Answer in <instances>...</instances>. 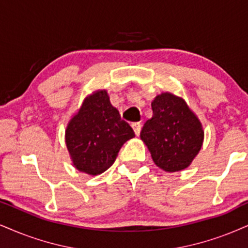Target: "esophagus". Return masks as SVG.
Returning <instances> with one entry per match:
<instances>
[{"mask_svg": "<svg viewBox=\"0 0 248 248\" xmlns=\"http://www.w3.org/2000/svg\"><path fill=\"white\" fill-rule=\"evenodd\" d=\"M132 129L136 133V136H139L140 131H141V124L140 123H132Z\"/></svg>", "mask_w": 248, "mask_h": 248, "instance_id": "obj_1", "label": "esophagus"}]
</instances>
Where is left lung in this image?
<instances>
[{
    "label": "left lung",
    "instance_id": "obj_1",
    "mask_svg": "<svg viewBox=\"0 0 248 248\" xmlns=\"http://www.w3.org/2000/svg\"><path fill=\"white\" fill-rule=\"evenodd\" d=\"M153 117L143 125L140 138L153 161L167 172L187 168L203 143V127L184 99L164 92L152 102Z\"/></svg>",
    "mask_w": 248,
    "mask_h": 248
}]
</instances>
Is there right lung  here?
<instances>
[{
  "mask_svg": "<svg viewBox=\"0 0 248 248\" xmlns=\"http://www.w3.org/2000/svg\"><path fill=\"white\" fill-rule=\"evenodd\" d=\"M133 137L132 127L110 103L106 90L85 97L65 130L66 148L73 166L90 176L108 170L122 146Z\"/></svg>",
  "mask_w": 248,
  "mask_h": 248,
  "instance_id": "add662e5",
  "label": "right lung"
}]
</instances>
